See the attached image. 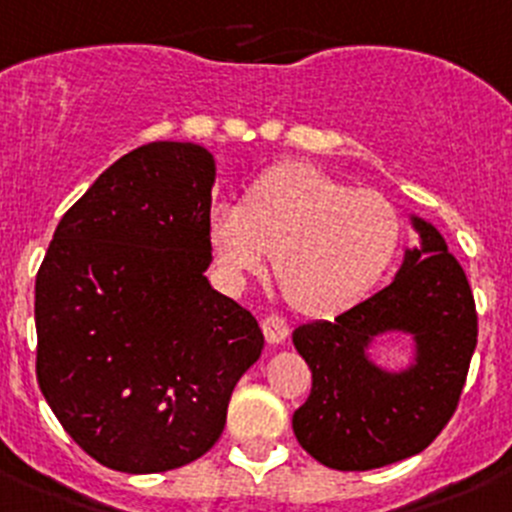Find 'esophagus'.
<instances>
[{
    "label": "esophagus",
    "mask_w": 512,
    "mask_h": 512,
    "mask_svg": "<svg viewBox=\"0 0 512 512\" xmlns=\"http://www.w3.org/2000/svg\"><path fill=\"white\" fill-rule=\"evenodd\" d=\"M261 329H264V337L269 344H281L289 337V324L286 319H281L279 314H271L261 321Z\"/></svg>",
    "instance_id": "1"
}]
</instances>
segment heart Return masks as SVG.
<instances>
[{
	"instance_id": "1",
	"label": "heart",
	"mask_w": 512,
	"mask_h": 512,
	"mask_svg": "<svg viewBox=\"0 0 512 512\" xmlns=\"http://www.w3.org/2000/svg\"><path fill=\"white\" fill-rule=\"evenodd\" d=\"M402 221L382 193L311 165L261 175L243 203H218L208 218L213 256L228 284L259 274L274 251L286 296L306 314L357 304L392 264Z\"/></svg>"
}]
</instances>
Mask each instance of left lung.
Masks as SVG:
<instances>
[{"mask_svg": "<svg viewBox=\"0 0 512 512\" xmlns=\"http://www.w3.org/2000/svg\"><path fill=\"white\" fill-rule=\"evenodd\" d=\"M417 246L384 289L334 321L291 334L311 369V394L294 412L299 445L334 470H374L425 450L452 417L478 344L470 284L442 233L410 216ZM387 333L411 339L413 357L392 370L371 357Z\"/></svg>", "mask_w": 512, "mask_h": 512, "instance_id": "obj_1", "label": "left lung"}]
</instances>
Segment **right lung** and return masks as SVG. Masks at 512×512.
I'll use <instances>...</instances> for the list:
<instances>
[{
  "label": "right lung",
  "instance_id": "obj_1",
  "mask_svg": "<svg viewBox=\"0 0 512 512\" xmlns=\"http://www.w3.org/2000/svg\"><path fill=\"white\" fill-rule=\"evenodd\" d=\"M213 183L203 145L123 155L62 216L37 274V382L110 470L148 475L206 455L264 349L251 311L206 279Z\"/></svg>",
  "mask_w": 512,
  "mask_h": 512
}]
</instances>
